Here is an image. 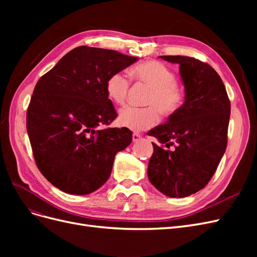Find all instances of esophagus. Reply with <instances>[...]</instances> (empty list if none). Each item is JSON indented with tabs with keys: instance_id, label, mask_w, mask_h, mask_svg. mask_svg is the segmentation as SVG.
I'll use <instances>...</instances> for the list:
<instances>
[{
	"instance_id": "esophagus-1",
	"label": "esophagus",
	"mask_w": 257,
	"mask_h": 257,
	"mask_svg": "<svg viewBox=\"0 0 257 257\" xmlns=\"http://www.w3.org/2000/svg\"><path fill=\"white\" fill-rule=\"evenodd\" d=\"M142 138H143V137H142L141 134L137 133V132H134V133H133V142H135V143H136V142H139Z\"/></svg>"
}]
</instances>
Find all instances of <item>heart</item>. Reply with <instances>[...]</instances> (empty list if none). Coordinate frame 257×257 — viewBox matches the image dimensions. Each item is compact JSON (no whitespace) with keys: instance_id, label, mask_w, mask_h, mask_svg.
Wrapping results in <instances>:
<instances>
[{"instance_id":"b5f03b06","label":"heart","mask_w":257,"mask_h":257,"mask_svg":"<svg viewBox=\"0 0 257 257\" xmlns=\"http://www.w3.org/2000/svg\"><path fill=\"white\" fill-rule=\"evenodd\" d=\"M132 79L151 88L146 98L148 107H125L119 113L121 126L131 130H148L157 125L160 112L172 115L180 109L185 97L184 89L177 83L176 74L159 61H147L130 69ZM130 91V81L123 73H114L106 81V93L112 102L125 104Z\"/></svg>"}]
</instances>
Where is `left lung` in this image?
<instances>
[{"label": "left lung", "mask_w": 257, "mask_h": 257, "mask_svg": "<svg viewBox=\"0 0 257 257\" xmlns=\"http://www.w3.org/2000/svg\"><path fill=\"white\" fill-rule=\"evenodd\" d=\"M180 65L185 100L167 122L148 135L159 139L148 178L169 197H186L204 189L226 150L230 102L214 69L195 58L161 56Z\"/></svg>", "instance_id": "1"}]
</instances>
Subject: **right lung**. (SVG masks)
I'll return each mask as SVG.
<instances>
[{"mask_svg": "<svg viewBox=\"0 0 257 257\" xmlns=\"http://www.w3.org/2000/svg\"><path fill=\"white\" fill-rule=\"evenodd\" d=\"M137 60L115 50L79 46L37 81L27 131L38 169L56 188L85 195L108 180L114 155L132 143V132L98 128L116 118L106 81Z\"/></svg>", "mask_w": 257, "mask_h": 257, "instance_id": "add662e5", "label": "right lung"}]
</instances>
